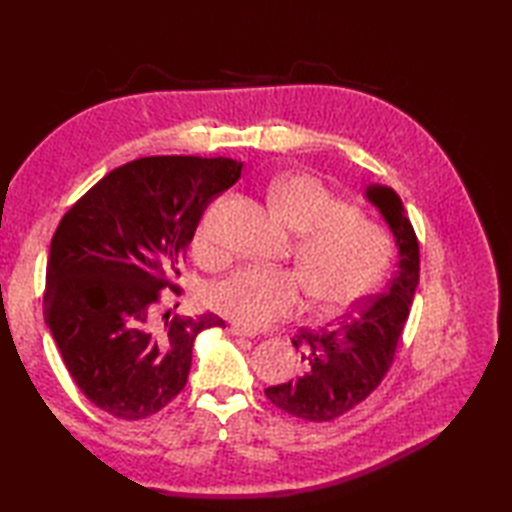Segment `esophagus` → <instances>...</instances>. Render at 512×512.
Instances as JSON below:
<instances>
[{
  "label": "esophagus",
  "instance_id": "1",
  "mask_svg": "<svg viewBox=\"0 0 512 512\" xmlns=\"http://www.w3.org/2000/svg\"><path fill=\"white\" fill-rule=\"evenodd\" d=\"M228 332H231L233 336H244V339H255V332L244 330L242 325H231V328H228Z\"/></svg>",
  "mask_w": 512,
  "mask_h": 512
}]
</instances>
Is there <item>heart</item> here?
I'll list each match as a JSON object with an SVG mask.
<instances>
[{
    "instance_id": "obj_1",
    "label": "heart",
    "mask_w": 512,
    "mask_h": 512,
    "mask_svg": "<svg viewBox=\"0 0 512 512\" xmlns=\"http://www.w3.org/2000/svg\"><path fill=\"white\" fill-rule=\"evenodd\" d=\"M270 206L297 235L295 257L301 268L248 266L206 290V303L246 330H264L290 319L303 295L323 310H345L365 299L383 281L391 262V242L383 226L352 211V206L308 173L273 180ZM217 206L202 217L193 237L204 259L220 255L215 231Z\"/></svg>"
}]
</instances>
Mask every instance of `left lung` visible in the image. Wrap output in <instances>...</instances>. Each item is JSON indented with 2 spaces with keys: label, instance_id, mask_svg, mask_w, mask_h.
<instances>
[{
  "label": "left lung",
  "instance_id": "1",
  "mask_svg": "<svg viewBox=\"0 0 512 512\" xmlns=\"http://www.w3.org/2000/svg\"><path fill=\"white\" fill-rule=\"evenodd\" d=\"M365 198L383 215L398 246V270L385 295L372 297L336 325L303 328L292 339L303 374L266 389L281 411L310 422H328L363 402L385 378L405 328L420 279V248L398 193L369 184Z\"/></svg>",
  "mask_w": 512,
  "mask_h": 512
}]
</instances>
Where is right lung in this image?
<instances>
[{
	"label": "right lung",
	"instance_id": "1",
	"mask_svg": "<svg viewBox=\"0 0 512 512\" xmlns=\"http://www.w3.org/2000/svg\"><path fill=\"white\" fill-rule=\"evenodd\" d=\"M242 176L231 158L147 156L107 173L61 217L48 253L43 317L85 398L121 420L154 416L187 385L193 341L226 328L213 312L165 314L200 217Z\"/></svg>",
	"mask_w": 512,
	"mask_h": 512
}]
</instances>
